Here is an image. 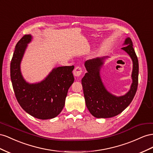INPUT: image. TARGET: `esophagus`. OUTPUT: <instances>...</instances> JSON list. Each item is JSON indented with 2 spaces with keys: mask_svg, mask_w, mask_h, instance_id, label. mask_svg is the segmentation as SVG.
Here are the masks:
<instances>
[{
  "mask_svg": "<svg viewBox=\"0 0 153 153\" xmlns=\"http://www.w3.org/2000/svg\"><path fill=\"white\" fill-rule=\"evenodd\" d=\"M82 68L80 67H76L74 70V75L76 77H79L82 73Z\"/></svg>",
  "mask_w": 153,
  "mask_h": 153,
  "instance_id": "obj_1",
  "label": "esophagus"
}]
</instances>
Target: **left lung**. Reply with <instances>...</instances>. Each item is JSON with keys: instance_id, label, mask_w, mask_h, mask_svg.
Segmentation results:
<instances>
[{"instance_id": "8db88e82", "label": "left lung", "mask_w": 153, "mask_h": 153, "mask_svg": "<svg viewBox=\"0 0 153 153\" xmlns=\"http://www.w3.org/2000/svg\"><path fill=\"white\" fill-rule=\"evenodd\" d=\"M122 49L129 55L133 61L132 80L129 91L124 95L117 97L110 94L104 87L100 69L106 57L87 60L85 66L87 71L81 83L83 88L86 105L90 113L96 118H110L123 112L131 102L137 92L138 82V60L130 38L126 39Z\"/></svg>"}]
</instances>
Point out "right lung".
<instances>
[{"label": "right lung", "instance_id": "1", "mask_svg": "<svg viewBox=\"0 0 153 153\" xmlns=\"http://www.w3.org/2000/svg\"><path fill=\"white\" fill-rule=\"evenodd\" d=\"M31 39L30 34H25L15 46L10 65L13 88L24 110L36 119H51L58 116L64 107L68 88L74 81V66L55 68L40 82L28 83L21 74L20 63Z\"/></svg>", "mask_w": 153, "mask_h": 153}]
</instances>
